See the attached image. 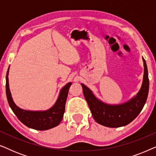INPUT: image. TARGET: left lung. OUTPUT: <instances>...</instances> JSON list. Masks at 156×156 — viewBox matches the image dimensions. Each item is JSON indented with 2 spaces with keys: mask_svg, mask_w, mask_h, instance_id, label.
<instances>
[{
  "mask_svg": "<svg viewBox=\"0 0 156 156\" xmlns=\"http://www.w3.org/2000/svg\"><path fill=\"white\" fill-rule=\"evenodd\" d=\"M143 61L144 72L141 87L137 94L123 103H104L98 99L86 85L81 84L84 98L88 103L93 118L98 123L110 128L124 126L133 121L140 114L146 104L149 89L148 68L144 58Z\"/></svg>",
  "mask_w": 156,
  "mask_h": 156,
  "instance_id": "left-lung-1",
  "label": "left lung"
}]
</instances>
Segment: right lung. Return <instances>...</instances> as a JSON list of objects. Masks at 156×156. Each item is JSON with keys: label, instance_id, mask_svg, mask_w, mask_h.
Masks as SVG:
<instances>
[{"label": "right lung", "instance_id": "1", "mask_svg": "<svg viewBox=\"0 0 156 156\" xmlns=\"http://www.w3.org/2000/svg\"><path fill=\"white\" fill-rule=\"evenodd\" d=\"M8 73L9 68L6 74V96L10 107L19 120L28 128L39 131L48 130L58 126L63 118L66 101L72 83H67L61 89L57 101L49 109L44 111L25 110L18 107L13 101L9 88Z\"/></svg>", "mask_w": 156, "mask_h": 156}]
</instances>
